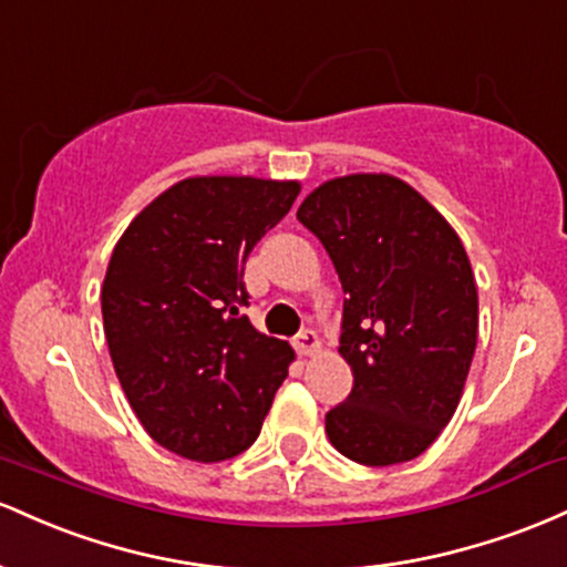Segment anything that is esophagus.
<instances>
[{"label":"esophagus","instance_id":"esophagus-1","mask_svg":"<svg viewBox=\"0 0 567 567\" xmlns=\"http://www.w3.org/2000/svg\"><path fill=\"white\" fill-rule=\"evenodd\" d=\"M295 348L300 355H316L318 351H321V340H318L316 332L305 329V332L295 337Z\"/></svg>","mask_w":567,"mask_h":567}]
</instances>
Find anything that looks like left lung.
Here are the masks:
<instances>
[{"label":"left lung","mask_w":567,"mask_h":567,"mask_svg":"<svg viewBox=\"0 0 567 567\" xmlns=\"http://www.w3.org/2000/svg\"><path fill=\"white\" fill-rule=\"evenodd\" d=\"M297 219L321 240L348 295L340 355L353 391L327 412L329 442L364 466L412 461L455 415L476 351L468 254L453 225L391 174L318 184Z\"/></svg>","instance_id":"obj_1"}]
</instances>
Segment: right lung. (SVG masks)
<instances>
[{"mask_svg": "<svg viewBox=\"0 0 567 567\" xmlns=\"http://www.w3.org/2000/svg\"><path fill=\"white\" fill-rule=\"evenodd\" d=\"M300 189L297 179L189 176L114 246L101 286L106 346L144 431L171 453L216 463L259 436L295 351L240 316V278Z\"/></svg>", "mask_w": 567, "mask_h": 567, "instance_id": "add662e5", "label": "right lung"}]
</instances>
